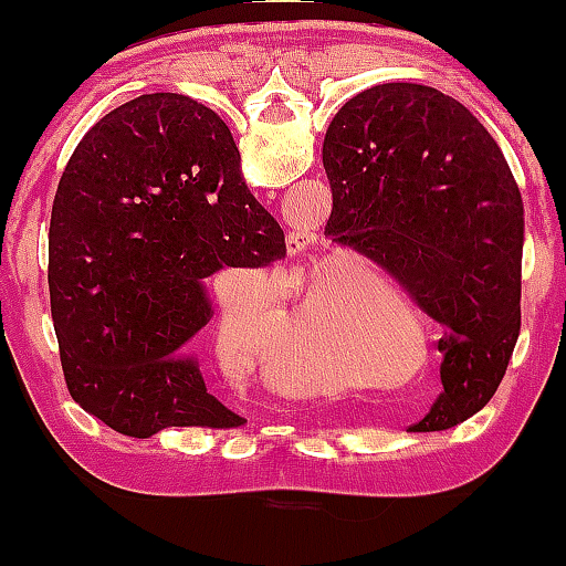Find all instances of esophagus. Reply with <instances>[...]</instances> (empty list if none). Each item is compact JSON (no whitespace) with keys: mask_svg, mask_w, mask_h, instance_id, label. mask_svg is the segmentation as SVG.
<instances>
[{"mask_svg":"<svg viewBox=\"0 0 566 566\" xmlns=\"http://www.w3.org/2000/svg\"><path fill=\"white\" fill-rule=\"evenodd\" d=\"M305 244H308V237H301V233H290V239H287L290 255H303Z\"/></svg>","mask_w":566,"mask_h":566,"instance_id":"1","label":"esophagus"}]
</instances>
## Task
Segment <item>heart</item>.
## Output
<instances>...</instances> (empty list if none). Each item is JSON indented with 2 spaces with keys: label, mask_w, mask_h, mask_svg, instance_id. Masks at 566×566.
Returning <instances> with one entry per match:
<instances>
[{
  "label": "heart",
  "mask_w": 566,
  "mask_h": 566,
  "mask_svg": "<svg viewBox=\"0 0 566 566\" xmlns=\"http://www.w3.org/2000/svg\"><path fill=\"white\" fill-rule=\"evenodd\" d=\"M380 292L367 295L359 314L365 319H378ZM386 316V311H380ZM350 316L343 314L335 303H329L322 292H311L290 305L274 322L269 333L252 343L247 356V373L265 391L287 401H319L333 399L343 391L340 375V337L348 329ZM388 319L407 324L405 311H391ZM247 308L242 305H223V333L233 350L242 348V329Z\"/></svg>",
  "instance_id": "b5f03b06"
}]
</instances>
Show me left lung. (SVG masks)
Segmentation results:
<instances>
[{
  "label": "left lung",
  "mask_w": 566,
  "mask_h": 566,
  "mask_svg": "<svg viewBox=\"0 0 566 566\" xmlns=\"http://www.w3.org/2000/svg\"><path fill=\"white\" fill-rule=\"evenodd\" d=\"M324 233L354 247L441 327V386L409 431H447L497 391L522 327L524 205L509 161L454 97L412 82L343 103L322 148Z\"/></svg>",
  "instance_id": "1"
}]
</instances>
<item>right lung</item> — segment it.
I'll return each instance as SVG.
<instances>
[{"mask_svg": "<svg viewBox=\"0 0 566 566\" xmlns=\"http://www.w3.org/2000/svg\"><path fill=\"white\" fill-rule=\"evenodd\" d=\"M284 252L212 108L178 93L114 108L71 154L50 218V311L71 399L135 439L242 426L188 348L212 316L207 276Z\"/></svg>", "mask_w": 566, "mask_h": 566, "instance_id": "add662e5", "label": "right lung"}]
</instances>
